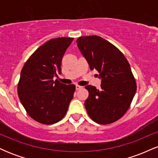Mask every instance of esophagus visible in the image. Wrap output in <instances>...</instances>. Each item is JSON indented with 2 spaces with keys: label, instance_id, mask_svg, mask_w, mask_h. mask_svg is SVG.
<instances>
[{
  "label": "esophagus",
  "instance_id": "34e87169",
  "mask_svg": "<svg viewBox=\"0 0 158 158\" xmlns=\"http://www.w3.org/2000/svg\"><path fill=\"white\" fill-rule=\"evenodd\" d=\"M81 88H82V87L80 86V85H76V89H77V90H79V89H81Z\"/></svg>",
  "mask_w": 158,
  "mask_h": 158
}]
</instances>
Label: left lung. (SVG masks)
<instances>
[{
  "label": "left lung",
  "mask_w": 158,
  "mask_h": 158,
  "mask_svg": "<svg viewBox=\"0 0 158 158\" xmlns=\"http://www.w3.org/2000/svg\"><path fill=\"white\" fill-rule=\"evenodd\" d=\"M77 43L90 70H97L102 79L100 88L85 87L89 96L85 106L94 122L107 125L126 113L137 90L131 67L123 52L100 36L78 38Z\"/></svg>",
  "instance_id": "obj_1"
}]
</instances>
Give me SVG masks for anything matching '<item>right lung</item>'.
I'll return each instance as SVG.
<instances>
[{
	"instance_id": "1",
	"label": "right lung",
	"mask_w": 158,
	"mask_h": 158,
	"mask_svg": "<svg viewBox=\"0 0 158 158\" xmlns=\"http://www.w3.org/2000/svg\"><path fill=\"white\" fill-rule=\"evenodd\" d=\"M73 38L49 40L40 46L23 65L18 83V95L32 119L44 125L58 123L64 117L76 86L52 78L61 73V59Z\"/></svg>"
}]
</instances>
